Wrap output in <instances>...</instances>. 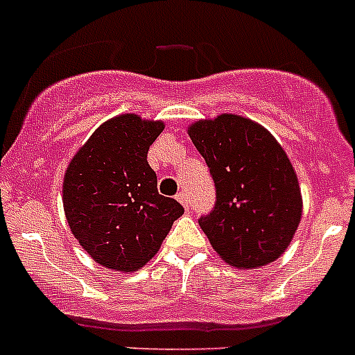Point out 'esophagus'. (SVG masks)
Listing matches in <instances>:
<instances>
[{
	"instance_id": "obj_1",
	"label": "esophagus",
	"mask_w": 355,
	"mask_h": 355,
	"mask_svg": "<svg viewBox=\"0 0 355 355\" xmlns=\"http://www.w3.org/2000/svg\"><path fill=\"white\" fill-rule=\"evenodd\" d=\"M175 199L180 200L181 205H183V208H184V209H188V208H190V199H188L187 192H183V190H181V192L178 193V196H175Z\"/></svg>"
}]
</instances>
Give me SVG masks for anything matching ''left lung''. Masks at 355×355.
<instances>
[{"label":"left lung","instance_id":"left-lung-1","mask_svg":"<svg viewBox=\"0 0 355 355\" xmlns=\"http://www.w3.org/2000/svg\"><path fill=\"white\" fill-rule=\"evenodd\" d=\"M216 188L215 208L199 220L227 265L252 270L283 256L302 218L297 172L261 124L234 114L188 126Z\"/></svg>","mask_w":355,"mask_h":355}]
</instances>
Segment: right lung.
Instances as JSON below:
<instances>
[{"instance_id":"right-lung-1","label":"right lung","mask_w":355,"mask_h":355,"mask_svg":"<svg viewBox=\"0 0 355 355\" xmlns=\"http://www.w3.org/2000/svg\"><path fill=\"white\" fill-rule=\"evenodd\" d=\"M162 121L122 114L103 122L69 162L65 218L90 258L108 270L137 272L155 258L183 206L158 193L147 150Z\"/></svg>"}]
</instances>
